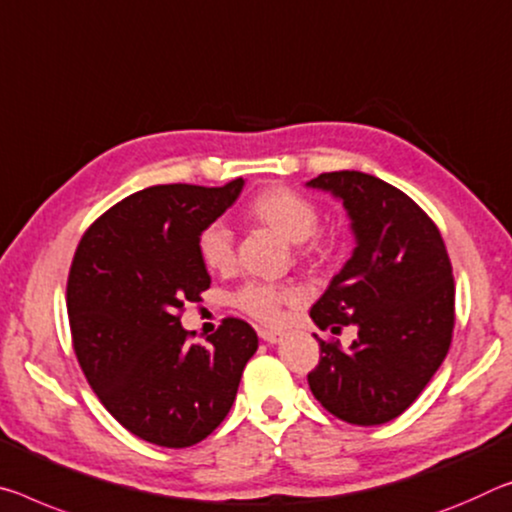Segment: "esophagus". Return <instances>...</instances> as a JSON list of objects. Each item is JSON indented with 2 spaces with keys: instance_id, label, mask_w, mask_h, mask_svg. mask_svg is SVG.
I'll list each match as a JSON object with an SVG mask.
<instances>
[{
  "instance_id": "esophagus-1",
  "label": "esophagus",
  "mask_w": 512,
  "mask_h": 512,
  "mask_svg": "<svg viewBox=\"0 0 512 512\" xmlns=\"http://www.w3.org/2000/svg\"><path fill=\"white\" fill-rule=\"evenodd\" d=\"M259 337H262V342L266 344H278L282 339L280 332H273V330H259Z\"/></svg>"
}]
</instances>
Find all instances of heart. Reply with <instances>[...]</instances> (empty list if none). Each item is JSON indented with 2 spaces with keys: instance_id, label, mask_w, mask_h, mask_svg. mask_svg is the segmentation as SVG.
Instances as JSON below:
<instances>
[{
  "instance_id": "1",
  "label": "heart",
  "mask_w": 512,
  "mask_h": 512,
  "mask_svg": "<svg viewBox=\"0 0 512 512\" xmlns=\"http://www.w3.org/2000/svg\"><path fill=\"white\" fill-rule=\"evenodd\" d=\"M250 221L269 227L282 239L294 243L298 255L305 259H326L337 246V239L326 232H316L319 227V209L312 200L287 186H271L259 193L246 209ZM200 257L209 271L227 273L234 266V237L230 227L216 223L207 227L200 237ZM298 296L294 289L273 287L266 282H248L237 294L234 305L241 312L253 316L259 323H278L282 307L294 303Z\"/></svg>"
}]
</instances>
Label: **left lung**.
Instances as JSON below:
<instances>
[{"label":"left lung","mask_w":512,"mask_h":512,"mask_svg":"<svg viewBox=\"0 0 512 512\" xmlns=\"http://www.w3.org/2000/svg\"><path fill=\"white\" fill-rule=\"evenodd\" d=\"M342 200L355 250L310 316L348 348L323 342L307 373L314 399L348 424H387L410 408L440 369L453 335L451 262L437 225L396 186L360 170L321 173L307 182ZM316 337V335H314Z\"/></svg>","instance_id":"8db88e82"}]
</instances>
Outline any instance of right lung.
<instances>
[{"mask_svg": "<svg viewBox=\"0 0 512 512\" xmlns=\"http://www.w3.org/2000/svg\"><path fill=\"white\" fill-rule=\"evenodd\" d=\"M159 184L104 212L68 275V319L88 385L129 433L184 449L230 412L257 332L223 319L207 344L186 342L180 312L212 285L200 234L243 189Z\"/></svg>", "mask_w": 512, "mask_h": 512, "instance_id": "1", "label": "right lung"}]
</instances>
